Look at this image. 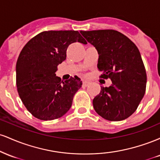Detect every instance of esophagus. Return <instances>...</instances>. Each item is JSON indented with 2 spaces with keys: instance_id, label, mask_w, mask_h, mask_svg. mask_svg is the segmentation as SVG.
Wrapping results in <instances>:
<instances>
[{
  "instance_id": "obj_1",
  "label": "esophagus",
  "mask_w": 160,
  "mask_h": 160,
  "mask_svg": "<svg viewBox=\"0 0 160 160\" xmlns=\"http://www.w3.org/2000/svg\"><path fill=\"white\" fill-rule=\"evenodd\" d=\"M89 85V82L88 81H83L82 82V87H86V86H88Z\"/></svg>"
}]
</instances>
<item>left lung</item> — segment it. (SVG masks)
I'll return each mask as SVG.
<instances>
[{"mask_svg": "<svg viewBox=\"0 0 160 160\" xmlns=\"http://www.w3.org/2000/svg\"><path fill=\"white\" fill-rule=\"evenodd\" d=\"M80 33L96 48L100 78H110L112 85L101 86L92 101L98 115L110 121L128 118L136 111L146 90L147 74L140 52L135 43L115 30Z\"/></svg>", "mask_w": 160, "mask_h": 160, "instance_id": "8db88e82", "label": "left lung"}]
</instances>
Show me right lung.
Instances as JSON below:
<instances>
[{"label": "right lung", "mask_w": 160, "mask_h": 160, "mask_svg": "<svg viewBox=\"0 0 160 160\" xmlns=\"http://www.w3.org/2000/svg\"><path fill=\"white\" fill-rule=\"evenodd\" d=\"M86 41L78 31H48L32 38L16 62V86L22 102L36 118L52 120L65 115L71 107L82 81L78 77L61 81L57 66L66 59L73 43Z\"/></svg>", "instance_id": "right-lung-1"}]
</instances>
